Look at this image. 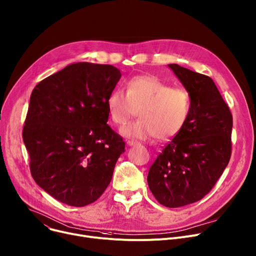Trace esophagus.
Wrapping results in <instances>:
<instances>
[{
    "label": "esophagus",
    "mask_w": 256,
    "mask_h": 256,
    "mask_svg": "<svg viewBox=\"0 0 256 256\" xmlns=\"http://www.w3.org/2000/svg\"><path fill=\"white\" fill-rule=\"evenodd\" d=\"M126 145H128V146H136V145H139V142L132 141V140H128V141L126 142Z\"/></svg>",
    "instance_id": "esophagus-1"
}]
</instances>
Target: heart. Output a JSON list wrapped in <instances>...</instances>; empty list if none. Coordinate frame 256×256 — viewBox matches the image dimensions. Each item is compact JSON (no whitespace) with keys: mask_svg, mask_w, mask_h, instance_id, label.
<instances>
[{"mask_svg":"<svg viewBox=\"0 0 256 256\" xmlns=\"http://www.w3.org/2000/svg\"><path fill=\"white\" fill-rule=\"evenodd\" d=\"M126 92L113 90L106 100L111 120L126 122L139 109L138 120L124 126L120 132L126 138L146 140L158 137L166 141L177 136L188 118L192 100L185 88H172L154 75H138L126 83Z\"/></svg>","mask_w":256,"mask_h":256,"instance_id":"obj_1","label":"heart"}]
</instances>
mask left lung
<instances>
[{
  "instance_id": "obj_1",
  "label": "left lung",
  "mask_w": 256,
  "mask_h": 256,
  "mask_svg": "<svg viewBox=\"0 0 256 256\" xmlns=\"http://www.w3.org/2000/svg\"><path fill=\"white\" fill-rule=\"evenodd\" d=\"M168 66L190 92L192 106L181 132L151 166L148 186L168 208L205 196L222 175L232 153V116L213 80L177 64Z\"/></svg>"
}]
</instances>
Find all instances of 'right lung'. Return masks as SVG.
Listing matches in <instances>:
<instances>
[{
	"label": "right lung",
	"instance_id": "add662e5",
	"mask_svg": "<svg viewBox=\"0 0 256 256\" xmlns=\"http://www.w3.org/2000/svg\"><path fill=\"white\" fill-rule=\"evenodd\" d=\"M122 73L77 62L34 88L22 132L34 180L73 207L96 200L111 182L126 143L107 124L106 100Z\"/></svg>",
	"mask_w": 256,
	"mask_h": 256
}]
</instances>
